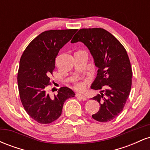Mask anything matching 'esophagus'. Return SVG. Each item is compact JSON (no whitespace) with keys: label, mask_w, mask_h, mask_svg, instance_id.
<instances>
[{"label":"esophagus","mask_w":150,"mask_h":150,"mask_svg":"<svg viewBox=\"0 0 150 150\" xmlns=\"http://www.w3.org/2000/svg\"><path fill=\"white\" fill-rule=\"evenodd\" d=\"M76 97L80 98V99H82L83 101H86L87 99V97H86L85 96L82 95V94H76Z\"/></svg>","instance_id":"1"}]
</instances>
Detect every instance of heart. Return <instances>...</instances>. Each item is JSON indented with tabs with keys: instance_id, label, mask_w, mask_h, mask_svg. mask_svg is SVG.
<instances>
[{
	"instance_id": "1",
	"label": "heart",
	"mask_w": 150,
	"mask_h": 150,
	"mask_svg": "<svg viewBox=\"0 0 150 150\" xmlns=\"http://www.w3.org/2000/svg\"><path fill=\"white\" fill-rule=\"evenodd\" d=\"M75 88L82 90V89L85 88V84H84L83 82H77V83L75 84Z\"/></svg>"
}]
</instances>
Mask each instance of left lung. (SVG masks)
Here are the masks:
<instances>
[{"label": "left lung", "instance_id": "1", "mask_svg": "<svg viewBox=\"0 0 150 150\" xmlns=\"http://www.w3.org/2000/svg\"><path fill=\"white\" fill-rule=\"evenodd\" d=\"M78 42L88 48L98 68L91 88H106L92 98L100 104L92 118L99 122L110 121L123 111L131 89L132 72L128 53L114 36L102 28L81 29L71 43Z\"/></svg>", "mask_w": 150, "mask_h": 150}]
</instances>
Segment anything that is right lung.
<instances>
[{"label": "right lung", "instance_id": "right-lung-1", "mask_svg": "<svg viewBox=\"0 0 150 150\" xmlns=\"http://www.w3.org/2000/svg\"><path fill=\"white\" fill-rule=\"evenodd\" d=\"M77 30L45 31L33 39L22 53L18 74L19 93L26 112L38 123L47 124L57 120L65 100L75 97V92L67 87H61L57 95L50 97L46 87L60 49Z\"/></svg>", "mask_w": 150, "mask_h": 150}]
</instances>
